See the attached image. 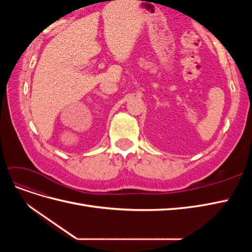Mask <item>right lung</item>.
<instances>
[{
    "instance_id": "obj_1",
    "label": "right lung",
    "mask_w": 252,
    "mask_h": 252,
    "mask_svg": "<svg viewBox=\"0 0 252 252\" xmlns=\"http://www.w3.org/2000/svg\"><path fill=\"white\" fill-rule=\"evenodd\" d=\"M113 1H114V0H113Z\"/></svg>"
}]
</instances>
